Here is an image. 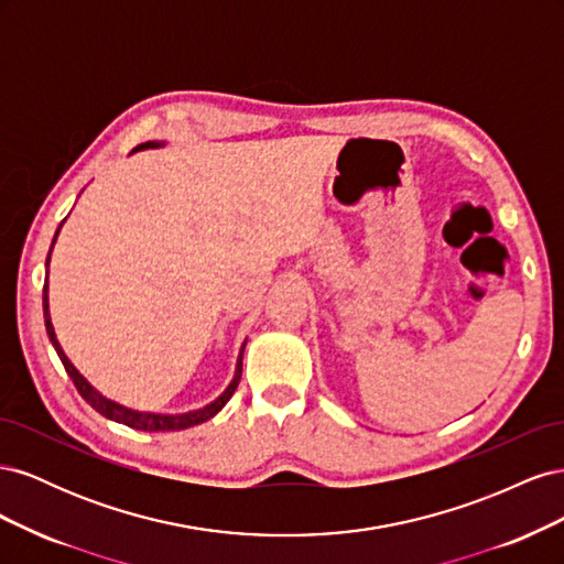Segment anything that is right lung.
Masks as SVG:
<instances>
[{
	"label": "right lung",
	"instance_id": "right-lung-1",
	"mask_svg": "<svg viewBox=\"0 0 564 564\" xmlns=\"http://www.w3.org/2000/svg\"><path fill=\"white\" fill-rule=\"evenodd\" d=\"M158 145H162V143H155V141H148V143H141V145H135L133 148V152L135 150H145V148H158ZM61 230V228H58ZM58 230H56V237H58ZM56 237H54V242H56ZM51 249H54V245H51ZM48 256H51V251H48ZM46 268H48V259H46ZM44 322H46V334H48V338H51V344H54V348H56V352H58V357H61V362H63V367H65V371H67V377L73 379V383H75V388L79 390V395L87 400L98 414H104L106 419H110V421H117V423H124V425H129V429H135V431H148V433H164V431H183V429H191V425H197V423H204V421H209L212 416H216L220 409L226 406V402L232 398V392L237 390V386H240V379H242V352H240V360H237V369H235V379H232V383L226 388V392L224 395H220L218 400H214L212 404H207L204 409H197V412H187V414H176V416H166V414H145V412H135V409H129V406H122V404H117V402H112V400H108V398H104L100 395V392L82 377V373L73 367V362L67 360L65 357V352H63V348H61V344H58V338H56V334H54V324H51V317H48V296H46V284H44Z\"/></svg>",
	"mask_w": 564,
	"mask_h": 564
}]
</instances>
